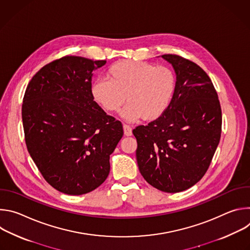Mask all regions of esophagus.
<instances>
[{"label": "esophagus", "mask_w": 250, "mask_h": 250, "mask_svg": "<svg viewBox=\"0 0 250 250\" xmlns=\"http://www.w3.org/2000/svg\"><path fill=\"white\" fill-rule=\"evenodd\" d=\"M124 132H125V136H130L132 134V128L127 125H124Z\"/></svg>", "instance_id": "34e87169"}]
</instances>
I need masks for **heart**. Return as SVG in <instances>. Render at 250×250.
Instances as JSON below:
<instances>
[{
    "instance_id": "heart-1",
    "label": "heart",
    "mask_w": 250,
    "mask_h": 250,
    "mask_svg": "<svg viewBox=\"0 0 250 250\" xmlns=\"http://www.w3.org/2000/svg\"><path fill=\"white\" fill-rule=\"evenodd\" d=\"M106 79L96 81L91 88L93 100L106 113H118L126 98L128 103L122 112L127 122L141 117L154 121L167 110L175 91V77L165 66L119 60L105 72Z\"/></svg>"
}]
</instances>
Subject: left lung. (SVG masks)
<instances>
[{
  "label": "left lung",
  "mask_w": 250,
  "mask_h": 250,
  "mask_svg": "<svg viewBox=\"0 0 250 250\" xmlns=\"http://www.w3.org/2000/svg\"><path fill=\"white\" fill-rule=\"evenodd\" d=\"M162 58L176 73L172 100L161 117L132 133L142 177L162 192L178 193L206 174L221 139L222 109L211 80L199 65L175 54Z\"/></svg>",
  "instance_id": "left-lung-1"
}]
</instances>
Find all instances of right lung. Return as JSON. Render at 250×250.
Returning a JSON list of instances; mask_svg holds the SVG:
<instances>
[{"label": "right lung", "instance_id": "obj_1", "mask_svg": "<svg viewBox=\"0 0 250 250\" xmlns=\"http://www.w3.org/2000/svg\"><path fill=\"white\" fill-rule=\"evenodd\" d=\"M105 60L64 56L29 81L21 106L25 145L45 181L67 195L98 188L110 173V155L124 135L91 94L93 72Z\"/></svg>", "mask_w": 250, "mask_h": 250}]
</instances>
